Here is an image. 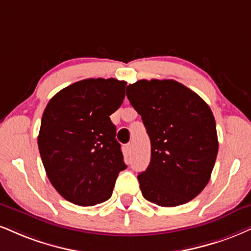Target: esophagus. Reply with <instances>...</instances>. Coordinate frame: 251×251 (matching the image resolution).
<instances>
[{"label":"esophagus","mask_w":251,"mask_h":251,"mask_svg":"<svg viewBox=\"0 0 251 251\" xmlns=\"http://www.w3.org/2000/svg\"><path fill=\"white\" fill-rule=\"evenodd\" d=\"M126 149H127V151L129 153H131V151H132V149H133V144L132 143H128L127 145H126Z\"/></svg>","instance_id":"1"}]
</instances>
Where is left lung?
Returning a JSON list of instances; mask_svg holds the SVG:
<instances>
[{"label":"left lung","mask_w":251,"mask_h":251,"mask_svg":"<svg viewBox=\"0 0 251 251\" xmlns=\"http://www.w3.org/2000/svg\"><path fill=\"white\" fill-rule=\"evenodd\" d=\"M151 140V162L139 173L143 196L161 207L185 204L203 191L219 151L206 101L173 79H141L126 89Z\"/></svg>","instance_id":"1"}]
</instances>
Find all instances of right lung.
I'll use <instances>...</instances> for the list:
<instances>
[{
	"label": "right lung",
	"mask_w": 251,
	"mask_h": 251,
	"mask_svg": "<svg viewBox=\"0 0 251 251\" xmlns=\"http://www.w3.org/2000/svg\"><path fill=\"white\" fill-rule=\"evenodd\" d=\"M126 81L90 78L50 99L38 150L51 185L65 200L95 206L108 200L124 162L110 116L125 98Z\"/></svg>",
	"instance_id": "obj_1"
}]
</instances>
